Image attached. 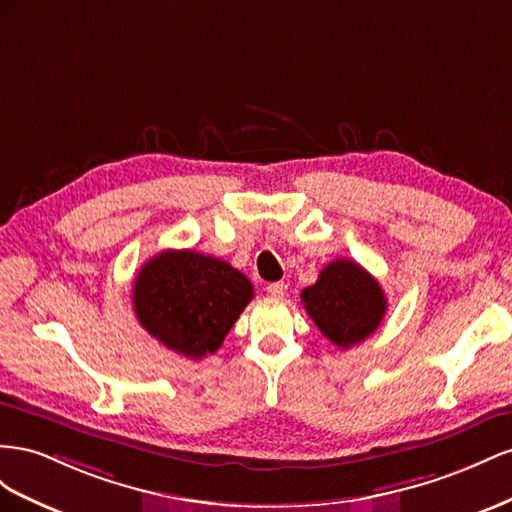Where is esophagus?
I'll use <instances>...</instances> for the list:
<instances>
[{
    "label": "esophagus",
    "instance_id": "1",
    "mask_svg": "<svg viewBox=\"0 0 512 512\" xmlns=\"http://www.w3.org/2000/svg\"><path fill=\"white\" fill-rule=\"evenodd\" d=\"M285 291H287V285H285L283 281H276V283H270V285H268V294H270L272 298H283Z\"/></svg>",
    "mask_w": 512,
    "mask_h": 512
}]
</instances>
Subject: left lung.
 <instances>
[{
    "instance_id": "1",
    "label": "left lung",
    "mask_w": 512,
    "mask_h": 512,
    "mask_svg": "<svg viewBox=\"0 0 512 512\" xmlns=\"http://www.w3.org/2000/svg\"><path fill=\"white\" fill-rule=\"evenodd\" d=\"M300 298L321 334L341 349L371 337L388 309L382 287L352 259L330 261Z\"/></svg>"
}]
</instances>
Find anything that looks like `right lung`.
<instances>
[{"instance_id":"obj_1","label":"right lung","mask_w":512,"mask_h":512,"mask_svg":"<svg viewBox=\"0 0 512 512\" xmlns=\"http://www.w3.org/2000/svg\"><path fill=\"white\" fill-rule=\"evenodd\" d=\"M253 300V285L227 261L191 248L163 251L139 270L133 306L139 324L175 354H214Z\"/></svg>"}]
</instances>
